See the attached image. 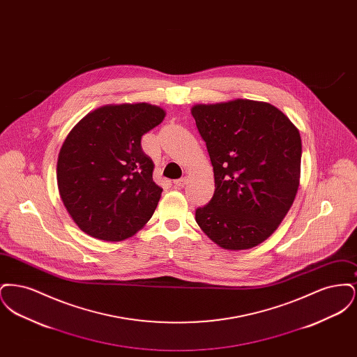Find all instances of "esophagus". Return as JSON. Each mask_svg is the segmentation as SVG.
Instances as JSON below:
<instances>
[{
	"instance_id": "34e87169",
	"label": "esophagus",
	"mask_w": 357,
	"mask_h": 357,
	"mask_svg": "<svg viewBox=\"0 0 357 357\" xmlns=\"http://www.w3.org/2000/svg\"><path fill=\"white\" fill-rule=\"evenodd\" d=\"M187 182H188V179H187V176H185V178H182V179L175 181V182H174V186L176 187V188H183V187L186 186Z\"/></svg>"
}]
</instances>
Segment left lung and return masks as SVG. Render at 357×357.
Returning <instances> with one entry per match:
<instances>
[{
  "mask_svg": "<svg viewBox=\"0 0 357 357\" xmlns=\"http://www.w3.org/2000/svg\"><path fill=\"white\" fill-rule=\"evenodd\" d=\"M215 191L195 221L225 250H246L272 236L300 186L301 136L271 102L236 99L195 104Z\"/></svg>",
  "mask_w": 357,
  "mask_h": 357,
  "instance_id": "left-lung-1",
  "label": "left lung"
}]
</instances>
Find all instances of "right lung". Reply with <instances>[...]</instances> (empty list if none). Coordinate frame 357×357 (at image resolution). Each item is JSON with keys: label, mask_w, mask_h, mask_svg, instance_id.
<instances>
[{"label": "right lung", "mask_w": 357, "mask_h": 357, "mask_svg": "<svg viewBox=\"0 0 357 357\" xmlns=\"http://www.w3.org/2000/svg\"><path fill=\"white\" fill-rule=\"evenodd\" d=\"M166 111L149 102L107 104L88 112L66 137L57 159L61 201L82 231L100 241L132 237L162 195L140 139Z\"/></svg>", "instance_id": "add662e5"}]
</instances>
